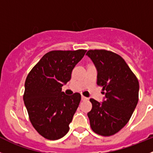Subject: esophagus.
I'll return each mask as SVG.
<instances>
[{
	"label": "esophagus",
	"mask_w": 153,
	"mask_h": 153,
	"mask_svg": "<svg viewBox=\"0 0 153 153\" xmlns=\"http://www.w3.org/2000/svg\"><path fill=\"white\" fill-rule=\"evenodd\" d=\"M81 100H82V101L88 100V98L85 97H84V96H81Z\"/></svg>",
	"instance_id": "obj_1"
}]
</instances>
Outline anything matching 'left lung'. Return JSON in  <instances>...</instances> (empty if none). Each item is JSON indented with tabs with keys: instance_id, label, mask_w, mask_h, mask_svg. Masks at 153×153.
<instances>
[{
	"instance_id": "left-lung-1",
	"label": "left lung",
	"mask_w": 153,
	"mask_h": 153,
	"mask_svg": "<svg viewBox=\"0 0 153 153\" xmlns=\"http://www.w3.org/2000/svg\"><path fill=\"white\" fill-rule=\"evenodd\" d=\"M89 56L97 70L98 86L102 88L103 102L90 99L88 113L93 131L109 137L126 125L138 102L139 82L122 56L105 50H90Z\"/></svg>"
}]
</instances>
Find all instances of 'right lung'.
Here are the masks:
<instances>
[{"mask_svg": "<svg viewBox=\"0 0 153 153\" xmlns=\"http://www.w3.org/2000/svg\"><path fill=\"white\" fill-rule=\"evenodd\" d=\"M86 51H50L27 76L24 103L32 126L46 139H60L69 131L81 97L79 93L65 95L62 87L70 81L72 69Z\"/></svg>", "mask_w": 153, "mask_h": 153, "instance_id": "1", "label": "right lung"}]
</instances>
